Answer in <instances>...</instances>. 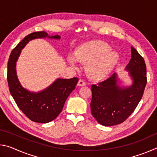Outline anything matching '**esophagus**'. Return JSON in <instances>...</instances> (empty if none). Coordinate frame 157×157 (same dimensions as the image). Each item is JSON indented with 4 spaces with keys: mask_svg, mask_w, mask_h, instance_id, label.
Instances as JSON below:
<instances>
[{
    "mask_svg": "<svg viewBox=\"0 0 157 157\" xmlns=\"http://www.w3.org/2000/svg\"><path fill=\"white\" fill-rule=\"evenodd\" d=\"M86 85V82H85L83 79H79L78 81V86H85Z\"/></svg>",
    "mask_w": 157,
    "mask_h": 157,
    "instance_id": "obj_1",
    "label": "esophagus"
}]
</instances>
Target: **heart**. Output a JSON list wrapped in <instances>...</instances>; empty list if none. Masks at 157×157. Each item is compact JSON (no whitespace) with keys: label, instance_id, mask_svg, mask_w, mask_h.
<instances>
[{"label":"heart","instance_id":"b5f03b06","mask_svg":"<svg viewBox=\"0 0 157 157\" xmlns=\"http://www.w3.org/2000/svg\"><path fill=\"white\" fill-rule=\"evenodd\" d=\"M106 42L93 40L79 46L74 52V57L78 62L86 64V75L93 80H102L109 75L119 60L118 52L111 50ZM68 62L75 66L73 57L68 58Z\"/></svg>","mask_w":157,"mask_h":157}]
</instances>
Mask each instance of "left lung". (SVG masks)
<instances>
[{
  "label": "left lung",
  "mask_w": 157,
  "mask_h": 157,
  "mask_svg": "<svg viewBox=\"0 0 157 157\" xmlns=\"http://www.w3.org/2000/svg\"><path fill=\"white\" fill-rule=\"evenodd\" d=\"M131 50L132 58L127 66L133 79L131 86L119 87L115 73L98 85L91 86V113L104 126L116 125L126 121L134 112L144 93L147 84L145 61L136 49L132 47Z\"/></svg>",
  "instance_id": "8db88e82"
}]
</instances>
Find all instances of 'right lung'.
Masks as SVG:
<instances>
[{
    "mask_svg": "<svg viewBox=\"0 0 157 157\" xmlns=\"http://www.w3.org/2000/svg\"><path fill=\"white\" fill-rule=\"evenodd\" d=\"M46 36L60 39L58 35L49 36L44 31L28 34L12 50L7 63V78L10 94L22 112L32 121L39 123H49L57 118L78 82V78L57 79L48 88L39 93H31L21 86L16 73V62L21 49L32 39Z\"/></svg>",
    "mask_w": 157,
    "mask_h": 157,
    "instance_id": "obj_1",
    "label": "right lung"
}]
</instances>
